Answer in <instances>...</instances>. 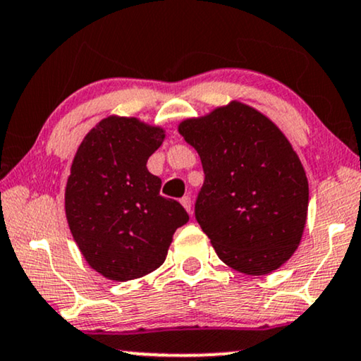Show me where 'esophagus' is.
<instances>
[{"instance_id": "34e87169", "label": "esophagus", "mask_w": 361, "mask_h": 361, "mask_svg": "<svg viewBox=\"0 0 361 361\" xmlns=\"http://www.w3.org/2000/svg\"><path fill=\"white\" fill-rule=\"evenodd\" d=\"M180 203H182V207H184L185 210H187V213H190V215H192V200H190V197L189 195L182 197L180 198Z\"/></svg>"}]
</instances>
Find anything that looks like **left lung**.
Returning <instances> with one entry per match:
<instances>
[{
    "instance_id": "obj_1",
    "label": "left lung",
    "mask_w": 361,
    "mask_h": 361,
    "mask_svg": "<svg viewBox=\"0 0 361 361\" xmlns=\"http://www.w3.org/2000/svg\"><path fill=\"white\" fill-rule=\"evenodd\" d=\"M179 133L202 159L195 218L219 259L245 275H267L300 245L310 202L306 172L281 130L233 101L187 118Z\"/></svg>"
}]
</instances>
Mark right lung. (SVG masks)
<instances>
[{
    "mask_svg": "<svg viewBox=\"0 0 361 361\" xmlns=\"http://www.w3.org/2000/svg\"><path fill=\"white\" fill-rule=\"evenodd\" d=\"M166 132L135 117H107L86 135L65 190L70 231L82 257L109 280L127 281L163 265L176 229L189 221L179 202L159 195L146 168Z\"/></svg>",
    "mask_w": 361,
    "mask_h": 361,
    "instance_id": "right-lung-1",
    "label": "right lung"
}]
</instances>
